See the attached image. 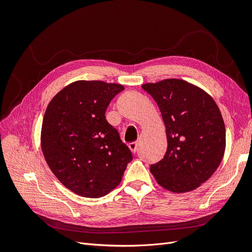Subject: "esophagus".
Here are the masks:
<instances>
[{
    "mask_svg": "<svg viewBox=\"0 0 252 252\" xmlns=\"http://www.w3.org/2000/svg\"><path fill=\"white\" fill-rule=\"evenodd\" d=\"M128 147H129V149L131 150V152H133V154H135L136 151H138V147H139V144L136 143V142H132V143H129V145H128Z\"/></svg>",
    "mask_w": 252,
    "mask_h": 252,
    "instance_id": "esophagus-1",
    "label": "esophagus"
}]
</instances>
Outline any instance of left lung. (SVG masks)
Wrapping results in <instances>:
<instances>
[{
    "instance_id": "obj_1",
    "label": "left lung",
    "mask_w": 252,
    "mask_h": 252,
    "mask_svg": "<svg viewBox=\"0 0 252 252\" xmlns=\"http://www.w3.org/2000/svg\"><path fill=\"white\" fill-rule=\"evenodd\" d=\"M157 102L166 128L164 158L150 166L158 184L171 192L194 190L222 162L226 131L215 100L200 87L179 79L144 84Z\"/></svg>"
}]
</instances>
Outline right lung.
<instances>
[{
  "instance_id": "add662e5",
  "label": "right lung",
  "mask_w": 252,
  "mask_h": 252,
  "mask_svg": "<svg viewBox=\"0 0 252 252\" xmlns=\"http://www.w3.org/2000/svg\"><path fill=\"white\" fill-rule=\"evenodd\" d=\"M120 84L77 81L58 93L45 111L41 147L49 168L72 192L101 197L123 178L131 151L106 120Z\"/></svg>"
}]
</instances>
